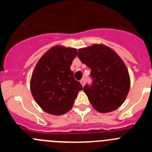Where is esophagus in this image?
Listing matches in <instances>:
<instances>
[{
	"instance_id": "1",
	"label": "esophagus",
	"mask_w": 152,
	"mask_h": 152,
	"mask_svg": "<svg viewBox=\"0 0 152 152\" xmlns=\"http://www.w3.org/2000/svg\"><path fill=\"white\" fill-rule=\"evenodd\" d=\"M80 84H81V85L84 86V84H85V80H84V79L83 78V79H81V80H80Z\"/></svg>"
}]
</instances>
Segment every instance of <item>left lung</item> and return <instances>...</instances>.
I'll list each match as a JSON object with an SVG mask.
<instances>
[{
  "mask_svg": "<svg viewBox=\"0 0 152 152\" xmlns=\"http://www.w3.org/2000/svg\"><path fill=\"white\" fill-rule=\"evenodd\" d=\"M77 56L91 70L92 85L86 84L83 90L92 107L103 113L116 110L125 101L130 88L128 69L121 58L103 44L79 49Z\"/></svg>",
  "mask_w": 152,
  "mask_h": 152,
  "instance_id": "left-lung-1",
  "label": "left lung"
}]
</instances>
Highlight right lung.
Returning <instances> with one entry per match:
<instances>
[{
  "instance_id": "add662e5",
  "label": "right lung",
  "mask_w": 152,
  "mask_h": 152,
  "mask_svg": "<svg viewBox=\"0 0 152 152\" xmlns=\"http://www.w3.org/2000/svg\"><path fill=\"white\" fill-rule=\"evenodd\" d=\"M77 49L55 45L36 64L30 80V91L42 110L52 115L66 113L73 107L78 91L83 89L74 77L71 65Z\"/></svg>"
}]
</instances>
